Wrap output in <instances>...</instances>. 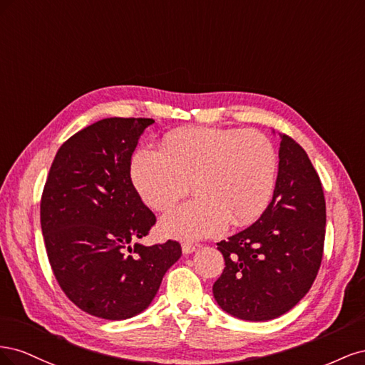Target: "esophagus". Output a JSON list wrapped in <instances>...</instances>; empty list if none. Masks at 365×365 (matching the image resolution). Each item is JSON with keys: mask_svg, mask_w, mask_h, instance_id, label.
Masks as SVG:
<instances>
[{"mask_svg": "<svg viewBox=\"0 0 365 365\" xmlns=\"http://www.w3.org/2000/svg\"><path fill=\"white\" fill-rule=\"evenodd\" d=\"M196 251V247L192 244H182V254L189 256V254H193Z\"/></svg>", "mask_w": 365, "mask_h": 365, "instance_id": "34e87169", "label": "esophagus"}]
</instances>
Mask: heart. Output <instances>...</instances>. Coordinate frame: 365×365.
Segmentation results:
<instances>
[{"label":"heart","mask_w":365,"mask_h":365,"mask_svg":"<svg viewBox=\"0 0 365 365\" xmlns=\"http://www.w3.org/2000/svg\"><path fill=\"white\" fill-rule=\"evenodd\" d=\"M279 158L257 130L182 128L165 135L160 152L138 149L130 180L148 207L168 212L192 190V201L165 215L168 237L200 240L220 235L228 222L251 224L268 208L277 182Z\"/></svg>","instance_id":"obj_1"}]
</instances>
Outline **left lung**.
Masks as SVG:
<instances>
[{
    "mask_svg": "<svg viewBox=\"0 0 365 365\" xmlns=\"http://www.w3.org/2000/svg\"><path fill=\"white\" fill-rule=\"evenodd\" d=\"M272 200L251 227L217 244L225 268L213 284L222 311L245 322H268L311 289L323 257L326 202L304 149L280 135Z\"/></svg>",
    "mask_w": 365,
    "mask_h": 365,
    "instance_id": "obj_1",
    "label": "left lung"
}]
</instances>
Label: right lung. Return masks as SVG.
<instances>
[{
	"label": "right lung",
	"mask_w": 365,
	"mask_h": 365,
	"mask_svg": "<svg viewBox=\"0 0 365 365\" xmlns=\"http://www.w3.org/2000/svg\"><path fill=\"white\" fill-rule=\"evenodd\" d=\"M152 118H103L63 143L41 200L47 256L83 312L128 319L149 307L181 245L138 244L155 215L130 181V158Z\"/></svg>",
	"instance_id": "right-lung-1"
}]
</instances>
